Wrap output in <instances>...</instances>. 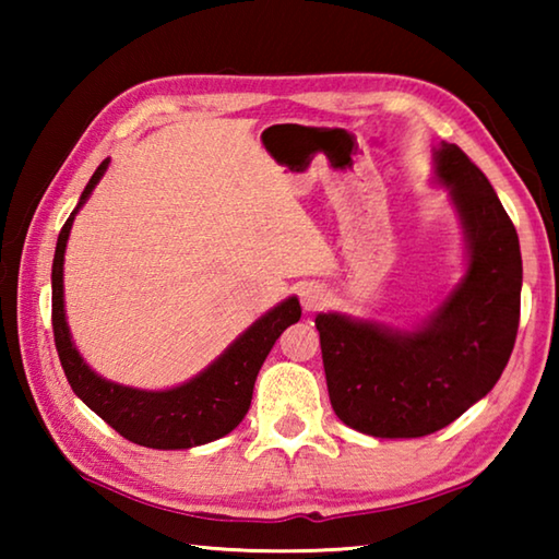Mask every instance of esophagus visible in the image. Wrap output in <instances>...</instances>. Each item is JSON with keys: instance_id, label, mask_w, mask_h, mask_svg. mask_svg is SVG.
<instances>
[{"instance_id": "esophagus-1", "label": "esophagus", "mask_w": 559, "mask_h": 559, "mask_svg": "<svg viewBox=\"0 0 559 559\" xmlns=\"http://www.w3.org/2000/svg\"><path fill=\"white\" fill-rule=\"evenodd\" d=\"M325 300H328V293L320 286H306L300 290V302L306 310H320L325 306Z\"/></svg>"}]
</instances>
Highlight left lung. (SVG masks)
I'll list each match as a JSON object with an SVG mask.
<instances>
[{
	"label": "left lung",
	"instance_id": "1",
	"mask_svg": "<svg viewBox=\"0 0 559 559\" xmlns=\"http://www.w3.org/2000/svg\"><path fill=\"white\" fill-rule=\"evenodd\" d=\"M437 175L468 234V273L416 333L318 316L330 404L340 421L380 439L449 427L503 374L520 323L523 259L513 222L486 175L443 143Z\"/></svg>",
	"mask_w": 559,
	"mask_h": 559
}]
</instances>
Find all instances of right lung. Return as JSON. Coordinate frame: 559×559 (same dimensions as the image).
Wrapping results in <instances>:
<instances>
[{"label": "right lung", "mask_w": 559, "mask_h": 559, "mask_svg": "<svg viewBox=\"0 0 559 559\" xmlns=\"http://www.w3.org/2000/svg\"><path fill=\"white\" fill-rule=\"evenodd\" d=\"M108 167L103 159L81 194L79 206L88 200ZM75 206V210H79ZM73 214L66 219L56 241L51 269V325L53 343L71 390L96 412L120 437L147 449H189L222 439L251 406L253 382L263 359L283 330L300 320L298 298H288L253 323L216 362L192 382L167 392H140L100 380L75 353L63 316V251L69 241Z\"/></svg>", "instance_id": "1"}]
</instances>
